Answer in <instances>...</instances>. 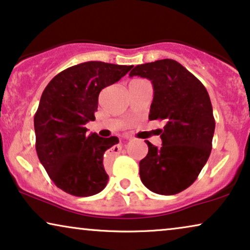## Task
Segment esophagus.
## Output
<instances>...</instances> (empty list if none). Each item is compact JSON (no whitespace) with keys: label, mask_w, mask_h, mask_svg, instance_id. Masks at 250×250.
<instances>
[{"label":"esophagus","mask_w":250,"mask_h":250,"mask_svg":"<svg viewBox=\"0 0 250 250\" xmlns=\"http://www.w3.org/2000/svg\"><path fill=\"white\" fill-rule=\"evenodd\" d=\"M113 149H114V147H113Z\"/></svg>","instance_id":"34e87169"}]
</instances>
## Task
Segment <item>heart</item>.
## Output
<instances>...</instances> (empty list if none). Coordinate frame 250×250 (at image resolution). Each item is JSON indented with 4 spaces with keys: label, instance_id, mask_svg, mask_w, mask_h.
<instances>
[{
    "label": "heart",
    "instance_id": "obj_1",
    "mask_svg": "<svg viewBox=\"0 0 250 250\" xmlns=\"http://www.w3.org/2000/svg\"><path fill=\"white\" fill-rule=\"evenodd\" d=\"M134 81H136V80H134Z\"/></svg>",
    "mask_w": 250,
    "mask_h": 250
}]
</instances>
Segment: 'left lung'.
<instances>
[{"label": "left lung", "mask_w": 250, "mask_h": 250, "mask_svg": "<svg viewBox=\"0 0 250 250\" xmlns=\"http://www.w3.org/2000/svg\"><path fill=\"white\" fill-rule=\"evenodd\" d=\"M129 75L152 82L148 119L166 122L161 147L145 141L148 153L139 162V176L152 192L177 194L194 183L211 152L215 119L207 89L172 59L137 65Z\"/></svg>", "instance_id": "1"}]
</instances>
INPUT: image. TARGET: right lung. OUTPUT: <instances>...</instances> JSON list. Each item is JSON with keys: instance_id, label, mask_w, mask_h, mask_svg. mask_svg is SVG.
<instances>
[{"instance_id": "right-lung-1", "label": "right lung", "mask_w": 250, "mask_h": 250, "mask_svg": "<svg viewBox=\"0 0 250 250\" xmlns=\"http://www.w3.org/2000/svg\"><path fill=\"white\" fill-rule=\"evenodd\" d=\"M132 67L82 62L56 75L42 92L34 115L36 153L51 181L68 194L90 197L107 184L104 153L119 138L88 135L85 123L95 121L99 92Z\"/></svg>"}]
</instances>
